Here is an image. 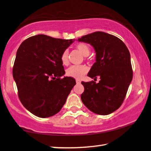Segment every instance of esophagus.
I'll return each instance as SVG.
<instances>
[{
	"label": "esophagus",
	"instance_id": "esophagus-1",
	"mask_svg": "<svg viewBox=\"0 0 151 151\" xmlns=\"http://www.w3.org/2000/svg\"><path fill=\"white\" fill-rule=\"evenodd\" d=\"M76 84H80L81 83V81H79V80H76Z\"/></svg>",
	"mask_w": 151,
	"mask_h": 151
}]
</instances>
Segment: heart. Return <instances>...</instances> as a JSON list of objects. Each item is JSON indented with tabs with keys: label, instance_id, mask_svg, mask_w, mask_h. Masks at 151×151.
<instances>
[{
	"label": "heart",
	"instance_id": "obj_1",
	"mask_svg": "<svg viewBox=\"0 0 151 151\" xmlns=\"http://www.w3.org/2000/svg\"><path fill=\"white\" fill-rule=\"evenodd\" d=\"M76 49L82 54L83 56L87 57L90 53V49L87 45L85 43H78L76 45ZM62 63L65 66L68 64V51L65 50L63 51L61 55ZM88 72V68L85 65H79V66H72L66 70V75L70 77L75 78L76 79H80L85 74Z\"/></svg>",
	"mask_w": 151,
	"mask_h": 151
}]
</instances>
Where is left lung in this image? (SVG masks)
<instances>
[{
    "label": "left lung",
    "instance_id": "left-lung-1",
    "mask_svg": "<svg viewBox=\"0 0 151 151\" xmlns=\"http://www.w3.org/2000/svg\"><path fill=\"white\" fill-rule=\"evenodd\" d=\"M78 41L93 47L96 62L87 76L100 78L98 83L81 82L85 88L82 102L94 113L111 114L122 104L133 77L129 51L121 39L104 32L83 36Z\"/></svg>",
    "mask_w": 151,
    "mask_h": 151
}]
</instances>
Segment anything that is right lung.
<instances>
[{
	"label": "right lung",
	"mask_w": 151,
	"mask_h": 151,
	"mask_svg": "<svg viewBox=\"0 0 151 151\" xmlns=\"http://www.w3.org/2000/svg\"><path fill=\"white\" fill-rule=\"evenodd\" d=\"M74 40L38 35L18 48L13 76L22 104L35 116L46 118L57 114L76 85L72 77L60 78L65 74L62 53Z\"/></svg>",
	"instance_id": "obj_1"
}]
</instances>
